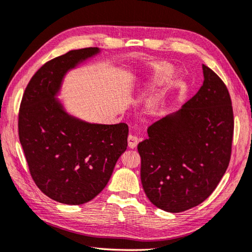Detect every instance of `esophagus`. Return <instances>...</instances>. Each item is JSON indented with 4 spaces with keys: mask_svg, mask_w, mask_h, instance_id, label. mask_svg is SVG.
Returning <instances> with one entry per match:
<instances>
[{
    "mask_svg": "<svg viewBox=\"0 0 252 252\" xmlns=\"http://www.w3.org/2000/svg\"><path fill=\"white\" fill-rule=\"evenodd\" d=\"M137 143H139V139L135 135L130 134L127 136V146H129V149H135L137 146Z\"/></svg>",
    "mask_w": 252,
    "mask_h": 252,
    "instance_id": "34e87169",
    "label": "esophagus"
}]
</instances>
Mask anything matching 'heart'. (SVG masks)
<instances>
[{
    "instance_id": "b5f03b06",
    "label": "heart",
    "mask_w": 252,
    "mask_h": 252,
    "mask_svg": "<svg viewBox=\"0 0 252 252\" xmlns=\"http://www.w3.org/2000/svg\"><path fill=\"white\" fill-rule=\"evenodd\" d=\"M172 71H174V67H172L171 64L164 61L153 62L149 64L146 67V76L141 84L140 91L142 93H145L155 86L161 85L166 80L167 81L166 82L167 87L172 86L176 77ZM146 110L150 115L155 117L165 115L168 110V100H167L166 93H159L154 97H152L146 103Z\"/></svg>"
}]
</instances>
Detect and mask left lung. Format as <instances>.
<instances>
[{
  "mask_svg": "<svg viewBox=\"0 0 252 252\" xmlns=\"http://www.w3.org/2000/svg\"><path fill=\"white\" fill-rule=\"evenodd\" d=\"M203 85L180 110L147 129L139 143L141 181L160 210L179 213L211 195L227 169L234 115L227 87L204 64Z\"/></svg>",
  "mask_w": 252,
  "mask_h": 252,
  "instance_id": "8db88e82",
  "label": "left lung"
}]
</instances>
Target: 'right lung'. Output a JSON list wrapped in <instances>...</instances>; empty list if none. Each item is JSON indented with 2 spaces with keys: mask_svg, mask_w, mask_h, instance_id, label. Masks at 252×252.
Returning a JSON list of instances; mask_svg holds the SVG:
<instances>
[{
  "mask_svg": "<svg viewBox=\"0 0 252 252\" xmlns=\"http://www.w3.org/2000/svg\"><path fill=\"white\" fill-rule=\"evenodd\" d=\"M98 53L99 48L78 49L43 64L28 83L19 109V141L34 184L63 204L80 205L100 193L127 146L126 123L86 122L58 99L67 72Z\"/></svg>",
  "mask_w": 252,
  "mask_h": 252,
  "instance_id": "obj_1",
  "label": "right lung"
}]
</instances>
